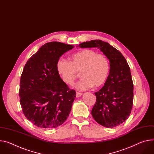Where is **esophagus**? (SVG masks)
I'll return each mask as SVG.
<instances>
[{
    "label": "esophagus",
    "mask_w": 154,
    "mask_h": 154,
    "mask_svg": "<svg viewBox=\"0 0 154 154\" xmlns=\"http://www.w3.org/2000/svg\"><path fill=\"white\" fill-rule=\"evenodd\" d=\"M82 95V93H76V97H80Z\"/></svg>",
    "instance_id": "34e87169"
}]
</instances>
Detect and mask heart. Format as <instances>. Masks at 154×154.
<instances>
[{"instance_id": "heart-1", "label": "heart", "mask_w": 154, "mask_h": 154, "mask_svg": "<svg viewBox=\"0 0 154 154\" xmlns=\"http://www.w3.org/2000/svg\"><path fill=\"white\" fill-rule=\"evenodd\" d=\"M57 70L63 81L72 85L81 72L82 79L75 88L87 90L104 85L110 71L109 62L106 56L90 49L82 50L71 56V62L61 59L57 63Z\"/></svg>"}]
</instances>
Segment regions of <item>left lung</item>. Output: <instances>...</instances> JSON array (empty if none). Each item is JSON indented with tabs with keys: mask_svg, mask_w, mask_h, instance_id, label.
<instances>
[{
	"mask_svg": "<svg viewBox=\"0 0 154 154\" xmlns=\"http://www.w3.org/2000/svg\"><path fill=\"white\" fill-rule=\"evenodd\" d=\"M79 46L99 48L110 62L107 79L103 88L94 93L96 102L91 115L103 127H116L127 119L133 106V83L128 63L118 50L101 40L85 42Z\"/></svg>",
	"mask_w": 154,
	"mask_h": 154,
	"instance_id": "1",
	"label": "left lung"
}]
</instances>
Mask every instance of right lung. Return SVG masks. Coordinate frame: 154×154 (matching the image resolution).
Instances as JSON below:
<instances>
[{
	"instance_id": "add662e5",
	"label": "right lung",
	"mask_w": 154,
	"mask_h": 154,
	"mask_svg": "<svg viewBox=\"0 0 154 154\" xmlns=\"http://www.w3.org/2000/svg\"><path fill=\"white\" fill-rule=\"evenodd\" d=\"M74 45L51 42L42 46L27 61L21 76L19 95L23 112L31 123L50 129L67 119L76 92L60 76L57 63Z\"/></svg>"
}]
</instances>
